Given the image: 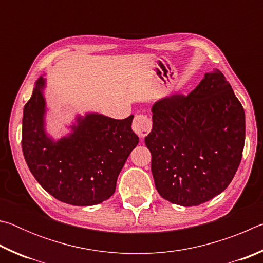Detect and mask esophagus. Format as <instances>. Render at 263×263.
<instances>
[{
	"label": "esophagus",
	"instance_id": "obj_1",
	"mask_svg": "<svg viewBox=\"0 0 263 263\" xmlns=\"http://www.w3.org/2000/svg\"><path fill=\"white\" fill-rule=\"evenodd\" d=\"M152 128V122L145 115H137L135 121L132 123V130L135 131L140 138L146 137Z\"/></svg>",
	"mask_w": 263,
	"mask_h": 263
}]
</instances>
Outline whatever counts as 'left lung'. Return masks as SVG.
I'll list each match as a JSON object with an SVG mask.
<instances>
[{
    "label": "left lung",
    "mask_w": 263,
    "mask_h": 263,
    "mask_svg": "<svg viewBox=\"0 0 263 263\" xmlns=\"http://www.w3.org/2000/svg\"><path fill=\"white\" fill-rule=\"evenodd\" d=\"M145 137L158 193L195 206L228 188L241 161L245 111L220 70L204 74L188 96H166L152 106Z\"/></svg>",
    "instance_id": "8db88e82"
}]
</instances>
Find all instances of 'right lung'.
Here are the masks:
<instances>
[{"instance_id": "add662e5", "label": "right lung", "mask_w": 263, "mask_h": 263, "mask_svg": "<svg viewBox=\"0 0 263 263\" xmlns=\"http://www.w3.org/2000/svg\"><path fill=\"white\" fill-rule=\"evenodd\" d=\"M45 88L46 79L41 77L23 111L22 149L30 172L60 202L89 206L106 201L139 142L131 128L133 115L125 119L77 115L70 132L55 140L46 131Z\"/></svg>"}]
</instances>
